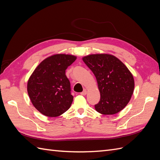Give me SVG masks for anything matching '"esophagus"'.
<instances>
[{
	"label": "esophagus",
	"mask_w": 160,
	"mask_h": 160,
	"mask_svg": "<svg viewBox=\"0 0 160 160\" xmlns=\"http://www.w3.org/2000/svg\"><path fill=\"white\" fill-rule=\"evenodd\" d=\"M87 93V91L86 89H84V90L82 92H80V94H81L82 95H86Z\"/></svg>",
	"instance_id": "esophagus-1"
}]
</instances>
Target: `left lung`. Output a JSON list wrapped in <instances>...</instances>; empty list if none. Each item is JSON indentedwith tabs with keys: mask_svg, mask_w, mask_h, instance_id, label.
Instances as JSON below:
<instances>
[{
	"mask_svg": "<svg viewBox=\"0 0 160 160\" xmlns=\"http://www.w3.org/2000/svg\"><path fill=\"white\" fill-rule=\"evenodd\" d=\"M82 60L98 82L100 101L95 105V110L105 115L120 112L129 103L134 89V80L130 71L111 54H90Z\"/></svg>",
	"mask_w": 160,
	"mask_h": 160,
	"instance_id": "left-lung-1",
	"label": "left lung"
}]
</instances>
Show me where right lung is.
Returning <instances> with one entry per match:
<instances>
[{"label":"right lung","instance_id":"obj_1","mask_svg":"<svg viewBox=\"0 0 160 160\" xmlns=\"http://www.w3.org/2000/svg\"><path fill=\"white\" fill-rule=\"evenodd\" d=\"M76 59V56L70 54L50 56L41 62L30 76L28 94L32 105L42 114L57 117L71 106L73 97L65 70Z\"/></svg>","mask_w":160,"mask_h":160}]
</instances>
